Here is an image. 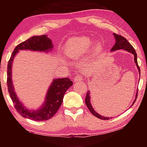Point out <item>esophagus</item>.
Listing matches in <instances>:
<instances>
[{
    "label": "esophagus",
    "instance_id": "obj_1",
    "mask_svg": "<svg viewBox=\"0 0 147 147\" xmlns=\"http://www.w3.org/2000/svg\"><path fill=\"white\" fill-rule=\"evenodd\" d=\"M83 80V77L80 76V75H77L76 76H74V82H79Z\"/></svg>",
    "mask_w": 147,
    "mask_h": 147
}]
</instances>
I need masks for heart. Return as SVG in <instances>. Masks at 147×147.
Instances as JSON below:
<instances>
[{
  "label": "heart",
  "mask_w": 147,
  "mask_h": 147,
  "mask_svg": "<svg viewBox=\"0 0 147 147\" xmlns=\"http://www.w3.org/2000/svg\"><path fill=\"white\" fill-rule=\"evenodd\" d=\"M93 43V39L88 37H77L69 39L65 45V53L69 58L78 59L86 54ZM102 49L100 42L94 43L91 48L93 54H97Z\"/></svg>",
  "instance_id": "1"
}]
</instances>
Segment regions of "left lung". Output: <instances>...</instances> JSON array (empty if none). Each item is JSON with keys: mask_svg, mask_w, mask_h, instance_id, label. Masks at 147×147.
I'll use <instances>...</instances> for the list:
<instances>
[{"mask_svg": "<svg viewBox=\"0 0 147 147\" xmlns=\"http://www.w3.org/2000/svg\"><path fill=\"white\" fill-rule=\"evenodd\" d=\"M113 36H114V37H115L116 42H115V45H113V47H112V49H111V51H117V50L123 49V50H124V51H126L127 52H129V53H130L132 54H134V61H135V63L137 65V67H138V70H139V74H140V69H139V67L138 63V59H137V54H136L135 49H134V47L131 46V45L127 41V39H126V38H124V37H123L122 36H121V35H118V34H116L114 33ZM89 94H90V92L88 91V93H87V94H86V96L85 102H86V106H88L89 110L91 111V113L93 114V115L96 117L97 118L102 119V120H108V119H111V117L109 118V117H106L102 116L101 115H100V114L96 113V111L94 110V109L93 108V107H92V106H91V104L90 102V95H89ZM136 96V99L133 102L132 104H134V102H135L136 100L137 97H138V92H137Z\"/></svg>", "mask_w": 147, "mask_h": 147, "instance_id": "obj_1", "label": "left lung"}]
</instances>
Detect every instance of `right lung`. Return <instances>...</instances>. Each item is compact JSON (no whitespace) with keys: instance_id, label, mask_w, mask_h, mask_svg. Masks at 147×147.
<instances>
[{"instance_id":"right-lung-1","label":"right lung","mask_w":147,"mask_h":147,"mask_svg":"<svg viewBox=\"0 0 147 147\" xmlns=\"http://www.w3.org/2000/svg\"><path fill=\"white\" fill-rule=\"evenodd\" d=\"M53 49V45L52 41L46 35L33 36L19 44L15 48L8 61L7 70V86L8 93L17 111L24 118L36 121H42L49 120L53 117L61 106L64 94L67 90L73 85V82L67 77L54 79L47 91L45 101L42 106L38 110H29L19 100L14 91L11 78L13 59L20 50H30L33 51L47 53L52 51Z\"/></svg>"}]
</instances>
